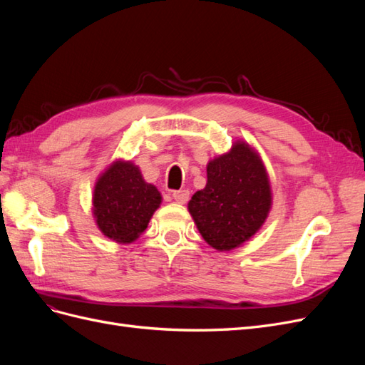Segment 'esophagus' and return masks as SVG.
<instances>
[{
  "label": "esophagus",
  "mask_w": 365,
  "mask_h": 365,
  "mask_svg": "<svg viewBox=\"0 0 365 365\" xmlns=\"http://www.w3.org/2000/svg\"><path fill=\"white\" fill-rule=\"evenodd\" d=\"M173 200L178 202V204H185L187 201H189V190H176L172 193Z\"/></svg>",
  "instance_id": "34e87169"
}]
</instances>
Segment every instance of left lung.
Returning <instances> with one entry per match:
<instances>
[{
    "instance_id": "obj_1",
    "label": "left lung",
    "mask_w": 365,
    "mask_h": 365,
    "mask_svg": "<svg viewBox=\"0 0 365 365\" xmlns=\"http://www.w3.org/2000/svg\"><path fill=\"white\" fill-rule=\"evenodd\" d=\"M271 207L268 170L245 140L208 161L205 187L187 204L202 239L217 251L244 245L262 228Z\"/></svg>"
}]
</instances>
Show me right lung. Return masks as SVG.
Instances as JSON below:
<instances>
[{"mask_svg": "<svg viewBox=\"0 0 365 365\" xmlns=\"http://www.w3.org/2000/svg\"><path fill=\"white\" fill-rule=\"evenodd\" d=\"M161 201V193L145 181L135 163L117 158L96 180L94 222L109 240L129 245L145 233Z\"/></svg>", "mask_w": 365, "mask_h": 365, "instance_id": "obj_1", "label": "right lung"}]
</instances>
